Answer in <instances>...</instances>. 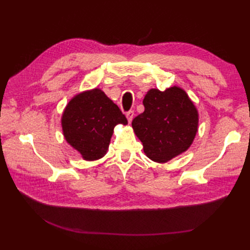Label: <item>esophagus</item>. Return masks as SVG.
<instances>
[{
	"mask_svg": "<svg viewBox=\"0 0 250 250\" xmlns=\"http://www.w3.org/2000/svg\"><path fill=\"white\" fill-rule=\"evenodd\" d=\"M125 116H126V119H128V121H129V124H131V121H132V119H133V116H134V111L133 110L126 111Z\"/></svg>",
	"mask_w": 250,
	"mask_h": 250,
	"instance_id": "1",
	"label": "esophagus"
}]
</instances>
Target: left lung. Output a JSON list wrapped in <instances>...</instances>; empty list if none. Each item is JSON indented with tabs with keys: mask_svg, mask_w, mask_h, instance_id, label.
<instances>
[{
	"mask_svg": "<svg viewBox=\"0 0 250 250\" xmlns=\"http://www.w3.org/2000/svg\"><path fill=\"white\" fill-rule=\"evenodd\" d=\"M143 104L145 110L132 121L146 156L156 162H167L186 151L198 131L195 106L183 89L164 91L150 89Z\"/></svg>",
	"mask_w": 250,
	"mask_h": 250,
	"instance_id": "1",
	"label": "left lung"
}]
</instances>
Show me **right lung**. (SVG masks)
I'll use <instances>...</instances> for the list:
<instances>
[{
	"mask_svg": "<svg viewBox=\"0 0 250 250\" xmlns=\"http://www.w3.org/2000/svg\"><path fill=\"white\" fill-rule=\"evenodd\" d=\"M118 124L126 125L128 120L100 89L77 94L68 102L62 116L65 140L89 161L105 155Z\"/></svg>",
	"mask_w": 250,
	"mask_h": 250,
	"instance_id": "obj_1",
	"label": "right lung"
}]
</instances>
